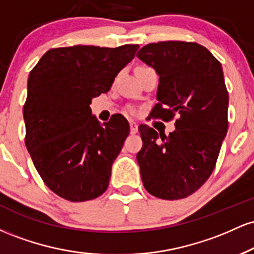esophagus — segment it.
I'll return each instance as SVG.
<instances>
[{"instance_id":"34e87169","label":"esophagus","mask_w":254,"mask_h":254,"mask_svg":"<svg viewBox=\"0 0 254 254\" xmlns=\"http://www.w3.org/2000/svg\"><path fill=\"white\" fill-rule=\"evenodd\" d=\"M137 131H138V125L135 122H130V132L132 135H135V133H137Z\"/></svg>"}]
</instances>
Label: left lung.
<instances>
[{
  "label": "left lung",
  "mask_w": 254,
  "mask_h": 254,
  "mask_svg": "<svg viewBox=\"0 0 254 254\" xmlns=\"http://www.w3.org/2000/svg\"><path fill=\"white\" fill-rule=\"evenodd\" d=\"M137 57L159 75L154 118L176 130L166 136L141 124L137 162L145 190L161 199H182L208 180L228 130V92L222 65L204 46L160 42L143 46Z\"/></svg>",
  "instance_id": "8db88e82"
}]
</instances>
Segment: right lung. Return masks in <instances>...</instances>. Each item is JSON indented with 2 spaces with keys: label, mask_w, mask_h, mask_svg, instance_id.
<instances>
[{
  "label": "right lung",
  "mask_w": 254,
  "mask_h": 254,
  "mask_svg": "<svg viewBox=\"0 0 254 254\" xmlns=\"http://www.w3.org/2000/svg\"><path fill=\"white\" fill-rule=\"evenodd\" d=\"M139 46L51 49L32 69L24 105L25 143L52 192L84 202L109 188L112 164L130 127L122 115L100 125L89 104L107 93Z\"/></svg>",
  "instance_id": "add662e5"
}]
</instances>
